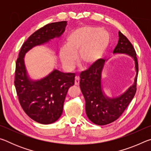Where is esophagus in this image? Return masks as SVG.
Here are the masks:
<instances>
[{
    "mask_svg": "<svg viewBox=\"0 0 151 151\" xmlns=\"http://www.w3.org/2000/svg\"><path fill=\"white\" fill-rule=\"evenodd\" d=\"M79 83H80V79H79L78 76H76L75 80V85H79Z\"/></svg>",
    "mask_w": 151,
    "mask_h": 151,
    "instance_id": "obj_1",
    "label": "esophagus"
}]
</instances>
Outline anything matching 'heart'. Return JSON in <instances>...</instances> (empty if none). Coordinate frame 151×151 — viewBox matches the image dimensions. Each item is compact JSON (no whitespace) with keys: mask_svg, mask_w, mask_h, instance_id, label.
<instances>
[{"mask_svg":"<svg viewBox=\"0 0 151 151\" xmlns=\"http://www.w3.org/2000/svg\"><path fill=\"white\" fill-rule=\"evenodd\" d=\"M111 36L99 27H82L71 31L66 37V47L60 50L61 61L65 67L73 68L76 55L85 67H91L99 62L109 47Z\"/></svg>","mask_w":151,"mask_h":151,"instance_id":"b5f03b06","label":"heart"}]
</instances>
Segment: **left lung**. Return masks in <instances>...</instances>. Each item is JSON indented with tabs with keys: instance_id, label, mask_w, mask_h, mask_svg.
Instances as JSON below:
<instances>
[{
	"instance_id": "8db88e82",
	"label": "left lung",
	"mask_w": 151,
	"mask_h": 151,
	"mask_svg": "<svg viewBox=\"0 0 151 151\" xmlns=\"http://www.w3.org/2000/svg\"><path fill=\"white\" fill-rule=\"evenodd\" d=\"M119 42L113 50L114 54H126L134 61L136 76L134 83L121 95L107 96L102 89V72L105 60L101 59L80 75V87L85 99V110L88 119L97 125H105L119 118L132 100L137 91L139 65L133 46L125 36L119 32Z\"/></svg>"
}]
</instances>
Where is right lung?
Listing matches in <instances>:
<instances>
[{"mask_svg":"<svg viewBox=\"0 0 151 151\" xmlns=\"http://www.w3.org/2000/svg\"><path fill=\"white\" fill-rule=\"evenodd\" d=\"M66 22H52L35 31L22 45L16 62L14 86L20 104L30 119L40 124H51L60 118L66 93L75 84V74L54 69L40 80L33 81L28 75L24 58L33 47L60 37Z\"/></svg>","mask_w":151,"mask_h":151,"instance_id":"1","label":"right lung"}]
</instances>
